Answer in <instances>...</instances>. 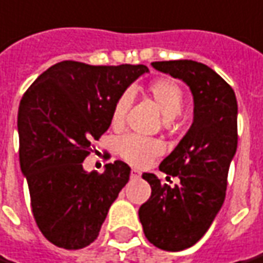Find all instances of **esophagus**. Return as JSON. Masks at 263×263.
I'll list each match as a JSON object with an SVG mask.
<instances>
[{
  "mask_svg": "<svg viewBox=\"0 0 263 263\" xmlns=\"http://www.w3.org/2000/svg\"><path fill=\"white\" fill-rule=\"evenodd\" d=\"M130 176H132V179H139V177H140V172L133 169L132 170V173H130Z\"/></svg>",
  "mask_w": 263,
  "mask_h": 263,
  "instance_id": "34e87169",
  "label": "esophagus"
}]
</instances>
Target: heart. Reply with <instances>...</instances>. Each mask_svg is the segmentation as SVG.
Masks as SVG:
<instances>
[{
	"label": "heart",
	"instance_id": "heart-1",
	"mask_svg": "<svg viewBox=\"0 0 263 263\" xmlns=\"http://www.w3.org/2000/svg\"><path fill=\"white\" fill-rule=\"evenodd\" d=\"M147 93L167 120H172L182 113L184 107V94L176 81L170 79L155 80L147 87ZM132 103H133L132 91L127 90L119 96L111 110V126L114 128L119 130L124 127ZM117 150L119 155L127 163L137 167H144L157 156L162 155L163 144L156 139L128 135L119 140Z\"/></svg>",
	"mask_w": 263,
	"mask_h": 263
}]
</instances>
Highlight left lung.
<instances>
[{
  "mask_svg": "<svg viewBox=\"0 0 263 263\" xmlns=\"http://www.w3.org/2000/svg\"><path fill=\"white\" fill-rule=\"evenodd\" d=\"M152 66L183 80L195 100L192 127L159 166L180 182L170 187L153 173H143L152 187V196L139 209L143 232L156 248L177 252L203 236L223 204L238 146V103L233 88L202 63L175 60Z\"/></svg>",
  "mask_w": 263,
  "mask_h": 263,
  "instance_id": "left-lung-1",
  "label": "left lung"
}]
</instances>
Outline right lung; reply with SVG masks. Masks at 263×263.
<instances>
[{
    "mask_svg": "<svg viewBox=\"0 0 263 263\" xmlns=\"http://www.w3.org/2000/svg\"><path fill=\"white\" fill-rule=\"evenodd\" d=\"M143 64L90 66L61 61L45 70L18 108L20 164L38 229L52 245L76 251L99 236L107 212L130 177L121 160L103 173L83 162L111 124V110Z\"/></svg>",
    "mask_w": 263,
    "mask_h": 263,
    "instance_id": "obj_1",
    "label": "right lung"
}]
</instances>
